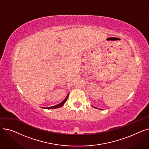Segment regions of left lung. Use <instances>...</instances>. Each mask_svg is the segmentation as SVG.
Instances as JSON below:
<instances>
[{
	"instance_id": "obj_1",
	"label": "left lung",
	"mask_w": 149,
	"mask_h": 149,
	"mask_svg": "<svg viewBox=\"0 0 149 149\" xmlns=\"http://www.w3.org/2000/svg\"><path fill=\"white\" fill-rule=\"evenodd\" d=\"M92 107H95V108H96V109H98V108H97V107H94V106H92Z\"/></svg>"
}]
</instances>
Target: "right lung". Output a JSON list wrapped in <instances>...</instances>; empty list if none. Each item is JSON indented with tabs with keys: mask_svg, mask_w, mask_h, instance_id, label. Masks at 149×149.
<instances>
[{
	"mask_svg": "<svg viewBox=\"0 0 149 149\" xmlns=\"http://www.w3.org/2000/svg\"><path fill=\"white\" fill-rule=\"evenodd\" d=\"M68 96H69V93L68 94V95L66 96V97L65 98V100L62 101V102H61L60 103H59L58 104H57L56 106H51V107H44L43 109H57V108H59V107H61V106H63V104L66 103V101H67V99L68 98Z\"/></svg>",
	"mask_w": 149,
	"mask_h": 149,
	"instance_id": "right-lung-1",
	"label": "right lung"
}]
</instances>
